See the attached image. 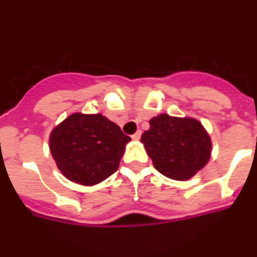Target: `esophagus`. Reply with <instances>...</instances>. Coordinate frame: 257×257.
Instances as JSON below:
<instances>
[{
	"instance_id": "34e87169",
	"label": "esophagus",
	"mask_w": 257,
	"mask_h": 257,
	"mask_svg": "<svg viewBox=\"0 0 257 257\" xmlns=\"http://www.w3.org/2000/svg\"><path fill=\"white\" fill-rule=\"evenodd\" d=\"M140 138H142V131H138V133H135L133 135V139L135 140V142H138V140H140Z\"/></svg>"
}]
</instances>
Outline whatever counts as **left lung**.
Segmentation results:
<instances>
[{
    "instance_id": "left-lung-1",
    "label": "left lung",
    "mask_w": 257,
    "mask_h": 257,
    "mask_svg": "<svg viewBox=\"0 0 257 257\" xmlns=\"http://www.w3.org/2000/svg\"><path fill=\"white\" fill-rule=\"evenodd\" d=\"M142 143L157 171L174 180H189L207 165L211 138L203 124L190 117L162 113L149 121Z\"/></svg>"
}]
</instances>
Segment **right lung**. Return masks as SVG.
<instances>
[{
	"label": "right lung",
	"mask_w": 257,
	"mask_h": 257,
	"mask_svg": "<svg viewBox=\"0 0 257 257\" xmlns=\"http://www.w3.org/2000/svg\"><path fill=\"white\" fill-rule=\"evenodd\" d=\"M130 140L100 113H73L54 127L49 143L61 174L73 183L91 187L117 171Z\"/></svg>",
	"instance_id": "1"
}]
</instances>
